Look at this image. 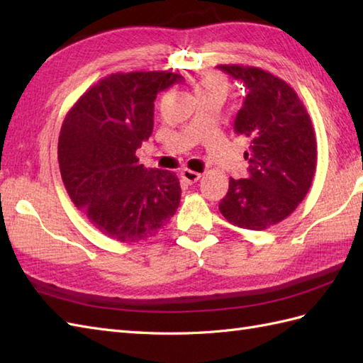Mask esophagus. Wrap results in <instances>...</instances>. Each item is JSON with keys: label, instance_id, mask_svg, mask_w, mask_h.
Returning a JSON list of instances; mask_svg holds the SVG:
<instances>
[{"label": "esophagus", "instance_id": "1", "mask_svg": "<svg viewBox=\"0 0 363 363\" xmlns=\"http://www.w3.org/2000/svg\"><path fill=\"white\" fill-rule=\"evenodd\" d=\"M181 176L187 184H195L196 181L201 179V173L194 172V169H189V168H184L181 172Z\"/></svg>", "mask_w": 363, "mask_h": 363}]
</instances>
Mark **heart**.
Listing matches in <instances>:
<instances>
[{
    "label": "heart",
    "mask_w": 363,
    "mask_h": 363,
    "mask_svg": "<svg viewBox=\"0 0 363 363\" xmlns=\"http://www.w3.org/2000/svg\"><path fill=\"white\" fill-rule=\"evenodd\" d=\"M195 95L203 94H218L221 96L226 95L228 91V81L217 73H204L199 76V79L195 82Z\"/></svg>",
    "instance_id": "obj_1"
}]
</instances>
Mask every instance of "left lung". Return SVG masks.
<instances>
[{
	"label": "left lung",
	"instance_id": "8db88e82",
	"mask_svg": "<svg viewBox=\"0 0 363 363\" xmlns=\"http://www.w3.org/2000/svg\"><path fill=\"white\" fill-rule=\"evenodd\" d=\"M248 89L234 129L250 140L248 179L229 181L220 212L234 226L264 230L289 217L309 191L317 169L311 115L287 82L259 67L218 65Z\"/></svg>",
	"mask_w": 363,
	"mask_h": 363
}]
</instances>
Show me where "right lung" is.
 <instances>
[{"instance_id":"obj_1","label":"right lung","mask_w":363,"mask_h":363,"mask_svg":"<svg viewBox=\"0 0 363 363\" xmlns=\"http://www.w3.org/2000/svg\"><path fill=\"white\" fill-rule=\"evenodd\" d=\"M181 81L172 72L112 73L65 115L57 159L67 194L91 226L113 240L156 235L179 206L177 176L143 167L135 152L152 133L157 94Z\"/></svg>"}]
</instances>
